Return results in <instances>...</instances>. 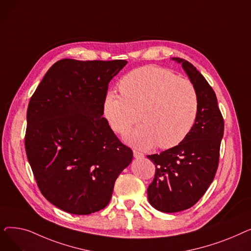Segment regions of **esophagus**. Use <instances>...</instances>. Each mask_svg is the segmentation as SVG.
Listing matches in <instances>:
<instances>
[{"mask_svg":"<svg viewBox=\"0 0 251 251\" xmlns=\"http://www.w3.org/2000/svg\"><path fill=\"white\" fill-rule=\"evenodd\" d=\"M133 155H134V157H136V159H141V157L144 156L142 152H140L138 151H135V150L133 151Z\"/></svg>","mask_w":251,"mask_h":251,"instance_id":"esophagus-1","label":"esophagus"}]
</instances>
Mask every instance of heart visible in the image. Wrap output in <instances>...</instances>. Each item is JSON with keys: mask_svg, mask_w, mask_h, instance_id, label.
<instances>
[{"mask_svg": "<svg viewBox=\"0 0 251 251\" xmlns=\"http://www.w3.org/2000/svg\"><path fill=\"white\" fill-rule=\"evenodd\" d=\"M119 87L122 95L109 91L102 105L114 132L126 133L140 115L143 124L126 137L137 148L157 144L168 150L188 136L200 105L196 88L188 79L157 66H143L126 74Z\"/></svg>", "mask_w": 251, "mask_h": 251, "instance_id": "b5f03b06", "label": "heart"}]
</instances>
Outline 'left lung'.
I'll use <instances>...</instances> for the list:
<instances>
[{
  "label": "left lung",
  "instance_id": "1",
  "mask_svg": "<svg viewBox=\"0 0 251 251\" xmlns=\"http://www.w3.org/2000/svg\"><path fill=\"white\" fill-rule=\"evenodd\" d=\"M182 64L199 95V114L188 136L178 146L148 155L155 166L148 188L150 203L163 213H177L199 201L213 182L220 159L224 119L214 89L188 61Z\"/></svg>",
  "mask_w": 251,
  "mask_h": 251
}]
</instances>
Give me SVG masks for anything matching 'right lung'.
Segmentation results:
<instances>
[{"label":"right lung","instance_id":"1","mask_svg":"<svg viewBox=\"0 0 251 251\" xmlns=\"http://www.w3.org/2000/svg\"><path fill=\"white\" fill-rule=\"evenodd\" d=\"M126 64L60 60L29 100L26 155L42 194L64 212L90 215L107 206L132 161V150L102 117L109 83Z\"/></svg>","mask_w":251,"mask_h":251}]
</instances>
